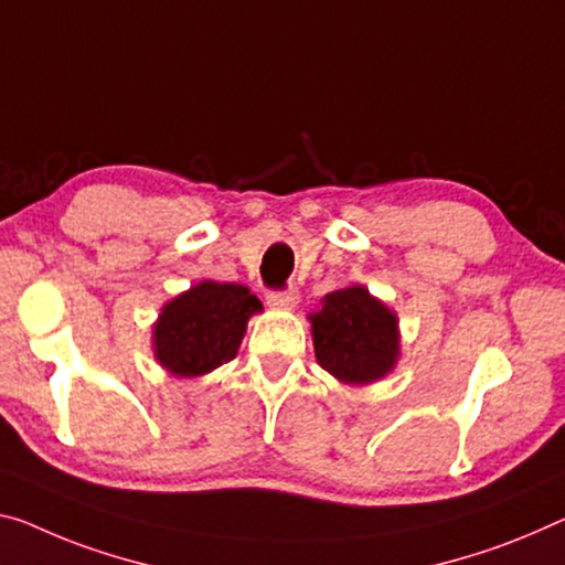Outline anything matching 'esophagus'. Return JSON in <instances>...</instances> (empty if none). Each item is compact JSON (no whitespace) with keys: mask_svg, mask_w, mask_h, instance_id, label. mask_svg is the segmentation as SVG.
<instances>
[{"mask_svg":"<svg viewBox=\"0 0 565 565\" xmlns=\"http://www.w3.org/2000/svg\"><path fill=\"white\" fill-rule=\"evenodd\" d=\"M298 300H300V295L295 288L267 292V302H270L273 308H295V306H298Z\"/></svg>","mask_w":565,"mask_h":565,"instance_id":"1","label":"esophagus"}]
</instances>
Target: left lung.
<instances>
[{"label": "left lung", "instance_id": "1", "mask_svg": "<svg viewBox=\"0 0 565 565\" xmlns=\"http://www.w3.org/2000/svg\"><path fill=\"white\" fill-rule=\"evenodd\" d=\"M310 323L318 363L345 384H371L394 369L396 318L361 285L326 295Z\"/></svg>", "mask_w": 565, "mask_h": 565}]
</instances>
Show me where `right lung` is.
<instances>
[{"mask_svg": "<svg viewBox=\"0 0 565 565\" xmlns=\"http://www.w3.org/2000/svg\"><path fill=\"white\" fill-rule=\"evenodd\" d=\"M257 310L263 302L245 285L199 282L163 308L153 331L156 359L177 376H202L237 355Z\"/></svg>", "mask_w": 565, "mask_h": 565, "instance_id": "1", "label": "right lung"}]
</instances>
